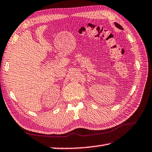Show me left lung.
<instances>
[{
	"mask_svg": "<svg viewBox=\"0 0 152 152\" xmlns=\"http://www.w3.org/2000/svg\"><path fill=\"white\" fill-rule=\"evenodd\" d=\"M115 26H116L117 28H119V29H123V28L121 26V25L119 23H115Z\"/></svg>",
	"mask_w": 152,
	"mask_h": 152,
	"instance_id": "obj_1",
	"label": "left lung"
}]
</instances>
